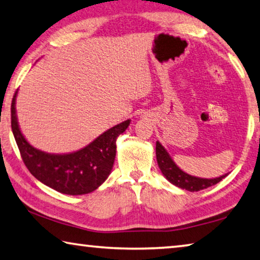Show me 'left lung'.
I'll list each match as a JSON object with an SVG mask.
<instances>
[{"label":"left lung","mask_w":260,"mask_h":260,"mask_svg":"<svg viewBox=\"0 0 260 260\" xmlns=\"http://www.w3.org/2000/svg\"><path fill=\"white\" fill-rule=\"evenodd\" d=\"M156 156L158 166L164 174V177L169 180L171 183L175 184L177 187L182 189H186L189 191H199L202 189L209 188L213 184H217L221 181L223 178L227 177V174L221 175V177L215 179H203V178H196L191 177L187 173H184L179 167L175 165V162L172 160L169 153L164 149V147L158 142H156Z\"/></svg>","instance_id":"obj_1"}]
</instances>
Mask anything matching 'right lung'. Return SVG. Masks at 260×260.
<instances>
[{
    "label": "right lung",
    "mask_w": 260,
    "mask_h": 260,
    "mask_svg": "<svg viewBox=\"0 0 260 260\" xmlns=\"http://www.w3.org/2000/svg\"><path fill=\"white\" fill-rule=\"evenodd\" d=\"M16 95L11 102V128L24 164L39 181L67 195L94 191L111 172L116 157V141L129 125L122 121L104 132L81 150L67 155H51L33 148L19 129L16 116Z\"/></svg>",
    "instance_id": "right-lung-1"
}]
</instances>
